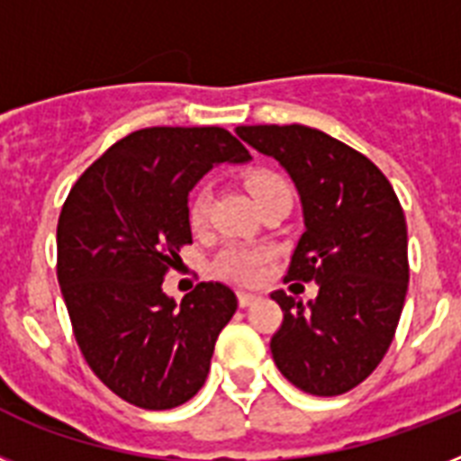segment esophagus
Segmentation results:
<instances>
[{
	"mask_svg": "<svg viewBox=\"0 0 461 461\" xmlns=\"http://www.w3.org/2000/svg\"><path fill=\"white\" fill-rule=\"evenodd\" d=\"M237 299H239V306L246 308V306H253V303L258 302L260 296L258 294H251V292H239Z\"/></svg>",
	"mask_w": 461,
	"mask_h": 461,
	"instance_id": "1",
	"label": "esophagus"
}]
</instances>
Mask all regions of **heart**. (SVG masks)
<instances>
[{
  "label": "heart",
  "mask_w": 461,
  "mask_h": 461,
  "mask_svg": "<svg viewBox=\"0 0 461 461\" xmlns=\"http://www.w3.org/2000/svg\"><path fill=\"white\" fill-rule=\"evenodd\" d=\"M246 186H249V191H251V195L256 198L258 205H263L270 198H277V195H292L287 181L282 179L277 172H270V169H256L253 174H249ZM208 191H198L191 198L188 222L194 224V227H201L205 222V217H208ZM267 260H270V251L260 249V246H227L212 260V273L217 277H222V280L237 282V285H253V282L260 280Z\"/></svg>",
  "instance_id": "b5f03b06"
}]
</instances>
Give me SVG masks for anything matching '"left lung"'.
<instances>
[{
  "label": "left lung",
  "mask_w": 461,
  "mask_h": 461,
  "mask_svg": "<svg viewBox=\"0 0 461 461\" xmlns=\"http://www.w3.org/2000/svg\"><path fill=\"white\" fill-rule=\"evenodd\" d=\"M237 133L294 181L306 231L285 282L318 285L308 303L282 289L270 294L285 313L270 339L275 364L308 394L349 393L390 349L407 296V222L394 188L366 155L311 126Z\"/></svg>",
  "instance_id": "8db88e82"
}]
</instances>
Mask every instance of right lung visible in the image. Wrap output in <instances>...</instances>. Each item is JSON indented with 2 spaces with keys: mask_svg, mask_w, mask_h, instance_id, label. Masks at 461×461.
<instances>
[{
  "mask_svg": "<svg viewBox=\"0 0 461 461\" xmlns=\"http://www.w3.org/2000/svg\"><path fill=\"white\" fill-rule=\"evenodd\" d=\"M249 159L220 126H153L117 140L68 191L57 224L61 296L93 373L133 407H179L208 378L237 296L201 282L176 303L162 282L191 244L188 191L215 165Z\"/></svg>",
  "mask_w": 461,
  "mask_h": 461,
  "instance_id": "obj_1",
  "label": "right lung"
}]
</instances>
